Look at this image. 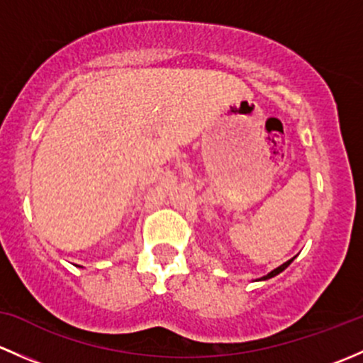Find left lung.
Instances as JSON below:
<instances>
[{"label":"left lung","mask_w":363,"mask_h":363,"mask_svg":"<svg viewBox=\"0 0 363 363\" xmlns=\"http://www.w3.org/2000/svg\"><path fill=\"white\" fill-rule=\"evenodd\" d=\"M294 259H295V257H294ZM294 259L286 260V262H285V264H281V265H279V267L272 269V271H271V272H269V274H265V276H262V278H259V279H257V281H265V279H269V278H274V276H278V274H279V272H283V271H285V269H286V267H289V265L294 262Z\"/></svg>","instance_id":"8db88e82"}]
</instances>
